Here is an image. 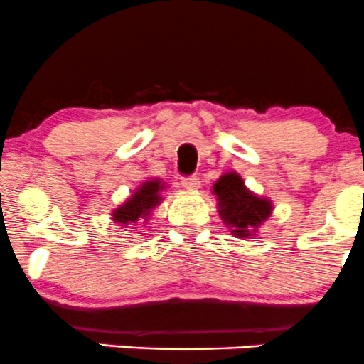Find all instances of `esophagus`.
<instances>
[{
  "instance_id": "obj_1",
  "label": "esophagus",
  "mask_w": 364,
  "mask_h": 364,
  "mask_svg": "<svg viewBox=\"0 0 364 364\" xmlns=\"http://www.w3.org/2000/svg\"><path fill=\"white\" fill-rule=\"evenodd\" d=\"M181 185H183V188L186 190V192H197V190L200 188V181H199V178H196V176L183 179Z\"/></svg>"
}]
</instances>
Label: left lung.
<instances>
[{"label": "left lung", "mask_w": 364, "mask_h": 364, "mask_svg": "<svg viewBox=\"0 0 364 364\" xmlns=\"http://www.w3.org/2000/svg\"><path fill=\"white\" fill-rule=\"evenodd\" d=\"M211 193L216 197V211L229 232L240 240H252L273 215L269 197L259 196L245 185L236 171H225L215 183Z\"/></svg>", "instance_id": "1"}]
</instances>
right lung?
<instances>
[{
    "mask_svg": "<svg viewBox=\"0 0 364 364\" xmlns=\"http://www.w3.org/2000/svg\"><path fill=\"white\" fill-rule=\"evenodd\" d=\"M167 183L160 178H148L132 192V196L114 208L111 211V220L123 229L127 227H144L153 215V209H156L164 203L161 192L167 190Z\"/></svg>",
    "mask_w": 364,
    "mask_h": 364,
    "instance_id": "right-lung-1",
    "label": "right lung"
}]
</instances>
